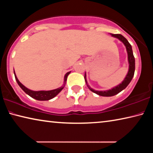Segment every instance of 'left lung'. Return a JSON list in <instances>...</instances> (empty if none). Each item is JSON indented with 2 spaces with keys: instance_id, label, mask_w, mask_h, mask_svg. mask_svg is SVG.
Wrapping results in <instances>:
<instances>
[{
  "instance_id": "left-lung-1",
  "label": "left lung",
  "mask_w": 153,
  "mask_h": 153,
  "mask_svg": "<svg viewBox=\"0 0 153 153\" xmlns=\"http://www.w3.org/2000/svg\"><path fill=\"white\" fill-rule=\"evenodd\" d=\"M111 35L114 37L118 39L121 41V42L124 43V45H125L126 49H127V54H128V61H129V71H128L127 76H126L124 80L122 82V83L120 84L119 85L114 87L113 88L108 90V91H94V89L91 88L88 84H87L86 77V73H85V75H84V79H85L86 85L88 86V88L91 90L92 92H93V93L97 94L99 95L102 96V97H111V96L116 95V94H117L118 93H119L120 92L122 91L123 90H124L126 87L129 85L130 82L131 81L133 77L134 76V72H135V58L133 54L131 45L129 42L127 40V39L123 37V36L122 35H120V34H111Z\"/></svg>"
}]
</instances>
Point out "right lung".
Here are the masks:
<instances>
[{
    "instance_id": "right-lung-1",
    "label": "right lung",
    "mask_w": 153,
    "mask_h": 153,
    "mask_svg": "<svg viewBox=\"0 0 153 153\" xmlns=\"http://www.w3.org/2000/svg\"><path fill=\"white\" fill-rule=\"evenodd\" d=\"M69 74H70V72H67V74H65L63 86H62L61 87H60V88H59L52 90V91H31V90L28 89V88H26V87L24 86L23 84L18 80V77H17L16 76L15 71H14V75H15L16 79L17 82H18V85L20 86V88L22 89L26 94H28V95L30 97H33L35 99H37V100H39V101H48V100H50V99H51L54 98V97L56 96L57 94H59L62 89H63L65 84H66L67 76H69Z\"/></svg>"
}]
</instances>
